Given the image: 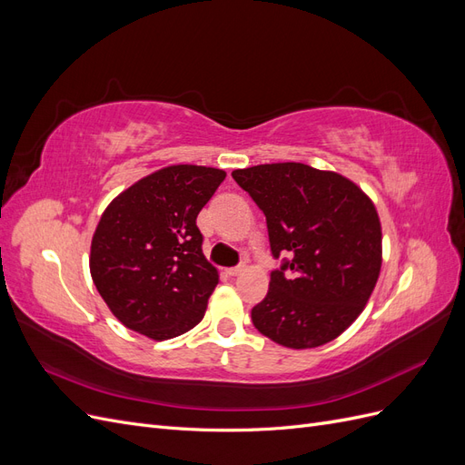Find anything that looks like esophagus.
Segmentation results:
<instances>
[{
	"label": "esophagus",
	"mask_w": 465,
	"mask_h": 465,
	"mask_svg": "<svg viewBox=\"0 0 465 465\" xmlns=\"http://www.w3.org/2000/svg\"><path fill=\"white\" fill-rule=\"evenodd\" d=\"M244 272V265H238V267H231V270H227V273L231 275V277H238Z\"/></svg>",
	"instance_id": "esophagus-1"
}]
</instances>
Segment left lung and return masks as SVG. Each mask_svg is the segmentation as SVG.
Segmentation results:
<instances>
[{
    "label": "left lung",
    "instance_id": "left-lung-1",
    "mask_svg": "<svg viewBox=\"0 0 465 465\" xmlns=\"http://www.w3.org/2000/svg\"><path fill=\"white\" fill-rule=\"evenodd\" d=\"M263 211L273 258L265 299L252 308L260 333L289 349L340 337L364 311L382 267V227L355 182L302 163L232 171Z\"/></svg>",
    "mask_w": 465,
    "mask_h": 465
}]
</instances>
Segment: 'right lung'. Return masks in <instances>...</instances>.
Returning a JSON list of instances; mask_svg holds the SVG:
<instances>
[{"mask_svg":"<svg viewBox=\"0 0 465 465\" xmlns=\"http://www.w3.org/2000/svg\"><path fill=\"white\" fill-rule=\"evenodd\" d=\"M227 173L173 164L137 180L108 203L91 242L96 291L125 328L154 341L202 322L219 273L195 224Z\"/></svg>","mask_w":465,"mask_h":465,"instance_id":"add662e5","label":"right lung"}]
</instances>
